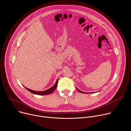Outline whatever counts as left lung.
Instances as JSON below:
<instances>
[{
	"instance_id": "left-lung-1",
	"label": "left lung",
	"mask_w": 131,
	"mask_h": 131,
	"mask_svg": "<svg viewBox=\"0 0 131 131\" xmlns=\"http://www.w3.org/2000/svg\"><path fill=\"white\" fill-rule=\"evenodd\" d=\"M77 90H78V91H79V92H81V93H87V92H82V91H80V90H79V89H78V88H77Z\"/></svg>"
}]
</instances>
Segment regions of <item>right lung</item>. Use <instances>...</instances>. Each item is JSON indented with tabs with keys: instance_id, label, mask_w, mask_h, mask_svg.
<instances>
[{
	"instance_id": "add662e5",
	"label": "right lung",
	"mask_w": 131,
	"mask_h": 131,
	"mask_svg": "<svg viewBox=\"0 0 131 131\" xmlns=\"http://www.w3.org/2000/svg\"><path fill=\"white\" fill-rule=\"evenodd\" d=\"M58 79H57L56 82H55V85L52 87L51 88H50L49 89L47 90H45V91H34L32 90H31L30 89H28L27 88H26V87H25L28 91H29L30 92H31L32 93L35 94H38V95H47V94H49L51 93H52L55 89L56 88L57 86V84H58Z\"/></svg>"
}]
</instances>
